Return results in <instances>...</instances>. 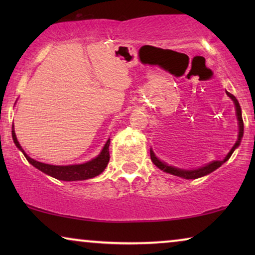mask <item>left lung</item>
<instances>
[{
    "mask_svg": "<svg viewBox=\"0 0 255 255\" xmlns=\"http://www.w3.org/2000/svg\"><path fill=\"white\" fill-rule=\"evenodd\" d=\"M226 94H228V96L233 101V103H235L237 120H238V125H239V133H238V140L236 141L235 146H233V147L231 148V151L228 153V155L225 156V159L216 160V161H212L203 167H200V168H197V169H181V168H177V167H174V166H168L167 163L161 161V160H159L155 156L154 152L151 149V151H149L151 152V160H152V162L154 163L156 167H158V168H160L166 173L172 174V175L180 176V177H183V179L189 180V179H198V177L208 175V174H210L214 172V170L219 168V167H221L225 161H228V160L230 159V156L232 155V153L235 152V149L238 147V146L240 145V141H242V138L244 135V122H243V117H242V108H240V106H239L238 100H237L236 97L233 96L232 94H230L229 92H226Z\"/></svg>",
    "mask_w": 255,
    "mask_h": 255,
    "instance_id": "8db88e82",
    "label": "left lung"
}]
</instances>
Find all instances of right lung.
Returning a JSON list of instances; mask_svg holds the SVG:
<instances>
[{
	"label": "right lung",
	"instance_id": "right-lung-1",
	"mask_svg": "<svg viewBox=\"0 0 255 255\" xmlns=\"http://www.w3.org/2000/svg\"><path fill=\"white\" fill-rule=\"evenodd\" d=\"M12 139L17 148L19 151L23 152L24 156H25L27 161H29L33 167H36L37 169L41 170V172L47 174L54 179L61 180V181H82V180H88L92 177H95L100 175L101 173L106 169L110 160L109 154V145H110V139H108L106 145L103 146L102 151L96 158L87 161L85 163H80V165H68V166H54V165H48V163L39 162L37 160L30 158L29 155L24 152L22 146L19 145L18 140H17L15 130H13V124H12Z\"/></svg>",
	"mask_w": 255,
	"mask_h": 255
}]
</instances>
